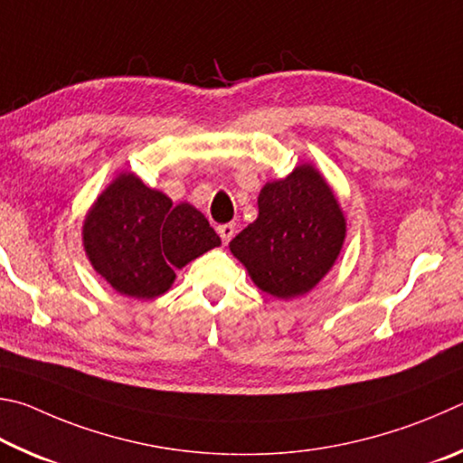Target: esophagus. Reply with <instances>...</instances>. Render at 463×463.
<instances>
[{
	"label": "esophagus",
	"instance_id": "34e87169",
	"mask_svg": "<svg viewBox=\"0 0 463 463\" xmlns=\"http://www.w3.org/2000/svg\"><path fill=\"white\" fill-rule=\"evenodd\" d=\"M217 233H219V238H222L223 244H227V241H230V240L233 238V233H236V225H233V223L219 225V227H217Z\"/></svg>",
	"mask_w": 463,
	"mask_h": 463
}]
</instances>
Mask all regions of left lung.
<instances>
[{"instance_id":"left-lung-1","label":"left lung","mask_w":463,"mask_h":463,"mask_svg":"<svg viewBox=\"0 0 463 463\" xmlns=\"http://www.w3.org/2000/svg\"><path fill=\"white\" fill-rule=\"evenodd\" d=\"M345 219L334 191L313 165L266 183L258 217L230 241L258 288L277 298L309 293L342 252Z\"/></svg>"}]
</instances>
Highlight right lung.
Wrapping results in <instances>:
<instances>
[{"label": "right lung", "instance_id": "1", "mask_svg": "<svg viewBox=\"0 0 463 463\" xmlns=\"http://www.w3.org/2000/svg\"><path fill=\"white\" fill-rule=\"evenodd\" d=\"M222 244L205 215L189 203L173 205L165 193L121 173L83 223L89 262L119 295L154 298L173 285L175 269Z\"/></svg>", "mask_w": 463, "mask_h": 463}]
</instances>
